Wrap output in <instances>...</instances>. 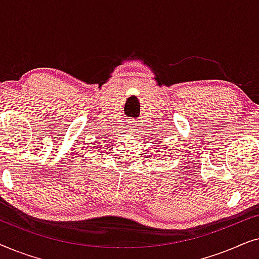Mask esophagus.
Wrapping results in <instances>:
<instances>
[{
	"label": "esophagus",
	"mask_w": 259,
	"mask_h": 259,
	"mask_svg": "<svg viewBox=\"0 0 259 259\" xmlns=\"http://www.w3.org/2000/svg\"><path fill=\"white\" fill-rule=\"evenodd\" d=\"M127 123H126V127H127V130H134L136 128V121H133V120H130V121H126Z\"/></svg>",
	"instance_id": "1"
}]
</instances>
